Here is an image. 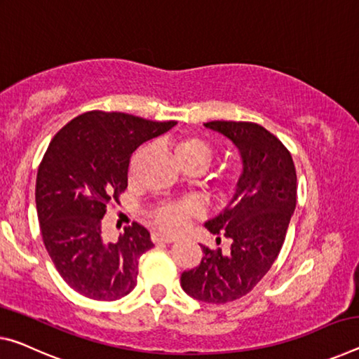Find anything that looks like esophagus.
I'll return each instance as SVG.
<instances>
[{
	"instance_id": "34e87169",
	"label": "esophagus",
	"mask_w": 359,
	"mask_h": 359,
	"mask_svg": "<svg viewBox=\"0 0 359 359\" xmlns=\"http://www.w3.org/2000/svg\"><path fill=\"white\" fill-rule=\"evenodd\" d=\"M151 241L156 243V244H172L175 240H172V238H168V236L159 235V233H153V235H151Z\"/></svg>"
}]
</instances>
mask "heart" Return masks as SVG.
Segmentation results:
<instances>
[{
    "label": "heart",
    "mask_w": 359,
    "mask_h": 359,
    "mask_svg": "<svg viewBox=\"0 0 359 359\" xmlns=\"http://www.w3.org/2000/svg\"><path fill=\"white\" fill-rule=\"evenodd\" d=\"M174 155L182 168L198 166L208 168L214 158V151L200 137H180L172 145ZM224 184L233 189L238 184V174H226ZM196 214L195 204L190 201H164L153 208L149 212V219L159 231L166 235H177L189 226L193 215Z\"/></svg>",
    "instance_id": "1"
}]
</instances>
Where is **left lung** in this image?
Here are the masks:
<instances>
[{
  "instance_id": "left-lung-1",
  "label": "left lung",
  "mask_w": 359,
  "mask_h": 359,
  "mask_svg": "<svg viewBox=\"0 0 359 359\" xmlns=\"http://www.w3.org/2000/svg\"><path fill=\"white\" fill-rule=\"evenodd\" d=\"M204 126L240 150L243 172L224 212L206 229L229 238V254L203 249L201 264L184 271L182 289L206 304H226L251 292L280 254L297 201V175L289 150L270 130L249 121H209Z\"/></svg>"
}]
</instances>
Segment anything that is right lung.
I'll use <instances>...</instances> for the list:
<instances>
[{
	"label": "right lung",
	"instance_id": "add662e5",
	"mask_svg": "<svg viewBox=\"0 0 359 359\" xmlns=\"http://www.w3.org/2000/svg\"><path fill=\"white\" fill-rule=\"evenodd\" d=\"M175 124L94 110L50 140L36 175L38 220L49 257L73 291L111 302L135 287L140 255L153 248L150 233L134 222L108 243L102 219L128 189L133 153Z\"/></svg>",
	"mask_w": 359,
	"mask_h": 359
}]
</instances>
